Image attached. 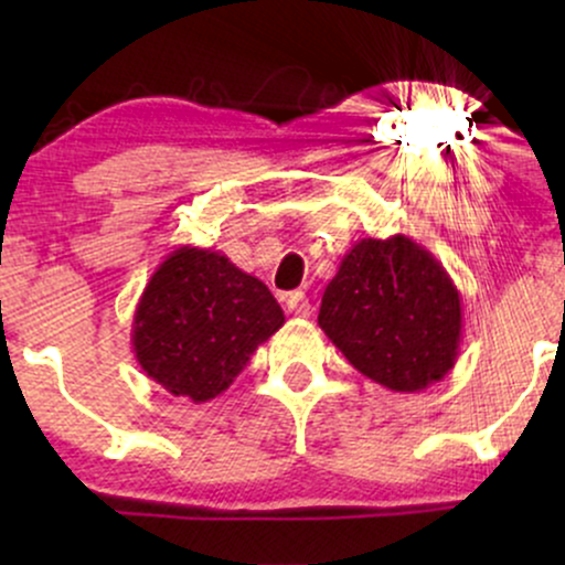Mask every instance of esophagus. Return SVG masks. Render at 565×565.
Instances as JSON below:
<instances>
[{"instance_id": "esophagus-1", "label": "esophagus", "mask_w": 565, "mask_h": 565, "mask_svg": "<svg viewBox=\"0 0 565 565\" xmlns=\"http://www.w3.org/2000/svg\"><path fill=\"white\" fill-rule=\"evenodd\" d=\"M287 310L291 316H300V319H305V316H310V302L308 297L302 295V291H289L287 295Z\"/></svg>"}]
</instances>
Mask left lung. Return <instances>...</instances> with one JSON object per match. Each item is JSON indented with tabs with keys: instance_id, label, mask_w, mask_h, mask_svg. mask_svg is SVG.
I'll use <instances>...</instances> for the list:
<instances>
[{
	"instance_id": "8db88e82",
	"label": "left lung",
	"mask_w": 565,
	"mask_h": 565,
	"mask_svg": "<svg viewBox=\"0 0 565 565\" xmlns=\"http://www.w3.org/2000/svg\"><path fill=\"white\" fill-rule=\"evenodd\" d=\"M319 327L364 377L395 393H419L454 369L462 297L414 238H361L323 291Z\"/></svg>"
}]
</instances>
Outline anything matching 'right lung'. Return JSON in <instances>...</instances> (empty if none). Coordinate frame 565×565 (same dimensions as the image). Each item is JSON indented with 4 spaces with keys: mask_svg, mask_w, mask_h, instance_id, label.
<instances>
[{
    "mask_svg": "<svg viewBox=\"0 0 565 565\" xmlns=\"http://www.w3.org/2000/svg\"><path fill=\"white\" fill-rule=\"evenodd\" d=\"M284 327V310L260 278L223 252L178 246L142 289L132 353L167 393L206 404L228 391L249 355Z\"/></svg>",
    "mask_w": 565,
    "mask_h": 565,
    "instance_id": "obj_1",
    "label": "right lung"
}]
</instances>
